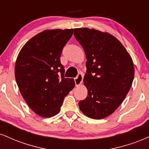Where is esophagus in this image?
I'll return each instance as SVG.
<instances>
[{"label":"esophagus","mask_w":149,"mask_h":149,"mask_svg":"<svg viewBox=\"0 0 149 149\" xmlns=\"http://www.w3.org/2000/svg\"><path fill=\"white\" fill-rule=\"evenodd\" d=\"M83 75L82 73H79V74L77 76V77L75 78V84L76 86H79V85L83 83Z\"/></svg>","instance_id":"1"}]
</instances>
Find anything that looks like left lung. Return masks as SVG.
Returning <instances> with one entry per match:
<instances>
[{"label":"left lung","instance_id":"1","mask_svg":"<svg viewBox=\"0 0 149 149\" xmlns=\"http://www.w3.org/2000/svg\"><path fill=\"white\" fill-rule=\"evenodd\" d=\"M73 34L87 59L83 82L88 96L78 103L80 110L90 118H104L118 108L130 90L133 61L123 44L107 32L78 28Z\"/></svg>","mask_w":149,"mask_h":149}]
</instances>
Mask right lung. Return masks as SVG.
I'll return each instance as SVG.
<instances>
[{"label": "right lung", "mask_w": 149, "mask_h": 149, "mask_svg": "<svg viewBox=\"0 0 149 149\" xmlns=\"http://www.w3.org/2000/svg\"><path fill=\"white\" fill-rule=\"evenodd\" d=\"M73 32V29L43 31L26 42L17 58L15 79L21 95L41 117L59 113L64 97L75 87L73 78H64L60 62L63 47Z\"/></svg>", "instance_id": "right-lung-1"}]
</instances>
